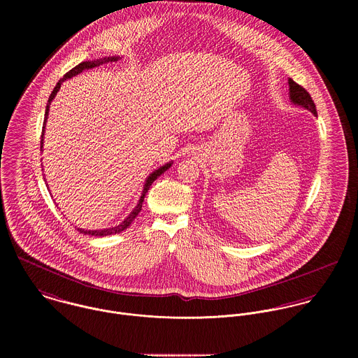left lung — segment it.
<instances>
[{
  "label": "left lung",
  "mask_w": 358,
  "mask_h": 358,
  "mask_svg": "<svg viewBox=\"0 0 358 358\" xmlns=\"http://www.w3.org/2000/svg\"><path fill=\"white\" fill-rule=\"evenodd\" d=\"M289 84V96H291V101L295 103V104H299L302 107H305L306 110H308L310 113H313L314 115H317V110H315V104L313 102L310 94L307 92L306 90L296 84L292 78H289L288 81Z\"/></svg>",
  "instance_id": "1"
}]
</instances>
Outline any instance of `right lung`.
Masks as SVG:
<instances>
[{
    "mask_svg": "<svg viewBox=\"0 0 358 358\" xmlns=\"http://www.w3.org/2000/svg\"><path fill=\"white\" fill-rule=\"evenodd\" d=\"M117 60V57H104V59H101V60H92V62H83V63H80L78 66H76V67H73L70 71H67L64 76H63V78H60L59 80V83L56 84V87L53 88V91H52L51 96H50V99H48V103H47V108H45V118H44V127H43V134H41V150H43V141H44V128H45V121H47V118H48V110H50V104H51L52 99L56 96V94H57V91L60 90V85H62V83L64 81V80H67V78H71V77H74V76H77L78 73H83L84 70H90V69H92V67H96V66H99L101 63L103 62H115ZM172 165V162H169V164H166V165H164V166H161V168H158L157 171H154L153 173L148 178V180H146V185H145V189H143V193H142V197H141V200H139V204L136 205V208L129 213V216L121 223V224H118V226H115V227H110V229H103V230H84V229H78V231L80 233H84V234H90V236H98V237H103V236H110V234H115V233H120V231H122V230H125L132 222H134V219L139 215V212H141V209H142V204H143V200H145V196H146V193H148V190L150 189V186H152V183H153L154 180L161 175V173H164L169 166Z\"/></svg>",
    "mask_w": 358,
    "mask_h": 358,
    "instance_id": "right-lung-1",
    "label": "right lung"
}]
</instances>
